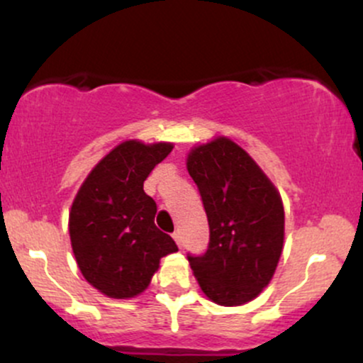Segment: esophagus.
Wrapping results in <instances>:
<instances>
[{
	"mask_svg": "<svg viewBox=\"0 0 363 363\" xmlns=\"http://www.w3.org/2000/svg\"><path fill=\"white\" fill-rule=\"evenodd\" d=\"M174 240H176V244L179 247H182V237H181V232H174Z\"/></svg>",
	"mask_w": 363,
	"mask_h": 363,
	"instance_id": "34e87169",
	"label": "esophagus"
}]
</instances>
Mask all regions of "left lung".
I'll use <instances>...</instances> for the list:
<instances>
[{
	"label": "left lung",
	"mask_w": 363,
	"mask_h": 363,
	"mask_svg": "<svg viewBox=\"0 0 363 363\" xmlns=\"http://www.w3.org/2000/svg\"><path fill=\"white\" fill-rule=\"evenodd\" d=\"M186 165L210 225L206 252L187 256L196 280L218 306L251 302L272 281L280 261L281 196L252 157L225 136L194 147Z\"/></svg>",
	"instance_id": "8db88e82"
}]
</instances>
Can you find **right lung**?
<instances>
[{
	"label": "right lung",
	"mask_w": 363,
	"mask_h": 363,
	"mask_svg": "<svg viewBox=\"0 0 363 363\" xmlns=\"http://www.w3.org/2000/svg\"><path fill=\"white\" fill-rule=\"evenodd\" d=\"M174 145L128 140L91 169L69 210V239L85 280L111 298L147 290L160 259L177 251L157 228V203L143 191L148 174Z\"/></svg>",
	"instance_id": "obj_1"
}]
</instances>
